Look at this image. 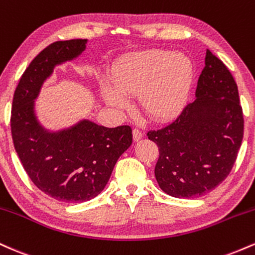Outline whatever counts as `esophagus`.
I'll use <instances>...</instances> for the list:
<instances>
[{"mask_svg": "<svg viewBox=\"0 0 255 255\" xmlns=\"http://www.w3.org/2000/svg\"><path fill=\"white\" fill-rule=\"evenodd\" d=\"M142 137V131L140 129H137V128H134L133 129V139L134 141H139L140 139Z\"/></svg>", "mask_w": 255, "mask_h": 255, "instance_id": "34e87169", "label": "esophagus"}]
</instances>
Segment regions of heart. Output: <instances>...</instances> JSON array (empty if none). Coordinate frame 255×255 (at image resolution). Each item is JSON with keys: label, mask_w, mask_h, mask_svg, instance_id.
<instances>
[{"label": "heart", "mask_w": 255, "mask_h": 255, "mask_svg": "<svg viewBox=\"0 0 255 255\" xmlns=\"http://www.w3.org/2000/svg\"><path fill=\"white\" fill-rule=\"evenodd\" d=\"M111 83L103 89L105 101L116 108L128 103L127 96L139 93L146 115L164 120L177 115L186 104L193 78L188 57L164 50H148L122 57L113 66Z\"/></svg>", "instance_id": "b5f03b06"}]
</instances>
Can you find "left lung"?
Masks as SVG:
<instances>
[{"label": "left lung", "mask_w": 255, "mask_h": 255, "mask_svg": "<svg viewBox=\"0 0 255 255\" xmlns=\"http://www.w3.org/2000/svg\"><path fill=\"white\" fill-rule=\"evenodd\" d=\"M195 96L174 121L147 131L159 150L154 176L160 189L175 198L201 197L223 182L244 137L238 85L210 50Z\"/></svg>", "instance_id": "obj_1"}]
</instances>
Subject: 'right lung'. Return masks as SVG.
Masks as SVG:
<instances>
[{"mask_svg": "<svg viewBox=\"0 0 255 255\" xmlns=\"http://www.w3.org/2000/svg\"><path fill=\"white\" fill-rule=\"evenodd\" d=\"M86 42L60 40L40 51L20 78L11 104V137L26 174L40 191L63 203L97 197L133 141L129 126L107 128L85 120L69 129L48 133L37 122L33 101L43 81L56 64L80 55Z\"/></svg>", "mask_w": 255, "mask_h": 255, "instance_id": "1", "label": "right lung"}]
</instances>
